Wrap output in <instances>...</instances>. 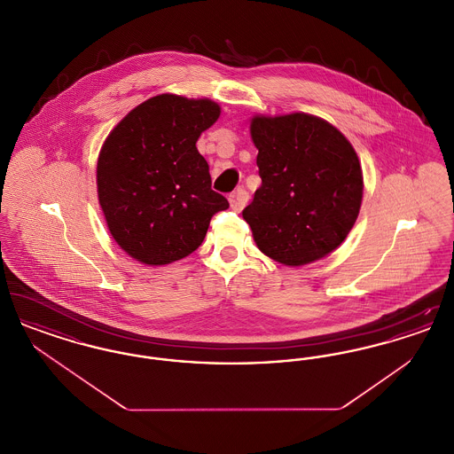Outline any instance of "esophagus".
Masks as SVG:
<instances>
[{"mask_svg": "<svg viewBox=\"0 0 454 454\" xmlns=\"http://www.w3.org/2000/svg\"><path fill=\"white\" fill-rule=\"evenodd\" d=\"M248 199H250V195L247 192V189L239 187L233 194H230V206L233 211H241L247 206Z\"/></svg>", "mask_w": 454, "mask_h": 454, "instance_id": "34e87169", "label": "esophagus"}]
</instances>
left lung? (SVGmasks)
<instances>
[{"mask_svg": "<svg viewBox=\"0 0 454 454\" xmlns=\"http://www.w3.org/2000/svg\"><path fill=\"white\" fill-rule=\"evenodd\" d=\"M250 134L262 185L243 219L265 254L300 267L332 254L363 202V168L346 136L311 114L254 115Z\"/></svg>", "mask_w": 454, "mask_h": 454, "instance_id": "obj_1", "label": "left lung"}]
</instances>
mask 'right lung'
Here are the masks:
<instances>
[{
	"label": "right lung",
	"mask_w": 454,
	"mask_h": 454,
	"mask_svg": "<svg viewBox=\"0 0 454 454\" xmlns=\"http://www.w3.org/2000/svg\"><path fill=\"white\" fill-rule=\"evenodd\" d=\"M221 107L209 98L161 93L132 108L110 130L97 161V191L115 243L145 265L191 255L209 221L230 207L211 189L197 139Z\"/></svg>",
	"instance_id": "obj_1"
}]
</instances>
